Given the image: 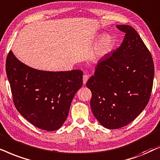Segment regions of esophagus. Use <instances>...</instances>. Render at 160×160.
Segmentation results:
<instances>
[{"instance_id": "34e87169", "label": "esophagus", "mask_w": 160, "mask_h": 160, "mask_svg": "<svg viewBox=\"0 0 160 160\" xmlns=\"http://www.w3.org/2000/svg\"><path fill=\"white\" fill-rule=\"evenodd\" d=\"M82 79H83V84L85 85L87 82V81H88V76L87 75V74H84L83 75V78H82Z\"/></svg>"}]
</instances>
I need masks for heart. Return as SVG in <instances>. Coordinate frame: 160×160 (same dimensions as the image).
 I'll return each mask as SVG.
<instances>
[{
	"label": "heart",
	"mask_w": 160,
	"mask_h": 160,
	"mask_svg": "<svg viewBox=\"0 0 160 160\" xmlns=\"http://www.w3.org/2000/svg\"><path fill=\"white\" fill-rule=\"evenodd\" d=\"M112 38L110 35H105L102 37L96 53L97 58H101L107 54L112 45Z\"/></svg>",
	"instance_id": "heart-1"
}]
</instances>
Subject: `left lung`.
<instances>
[{"label": "left lung", "instance_id": "left-lung-1", "mask_svg": "<svg viewBox=\"0 0 160 160\" xmlns=\"http://www.w3.org/2000/svg\"><path fill=\"white\" fill-rule=\"evenodd\" d=\"M121 46L99 61L86 86L91 91V108L104 127L118 129L131 123L149 101L154 65L148 49L129 25Z\"/></svg>", "mask_w": 160, "mask_h": 160}]
</instances>
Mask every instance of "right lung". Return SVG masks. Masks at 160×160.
I'll list each match as a JSON object with an SVG mask.
<instances>
[{
	"label": "right lung",
	"mask_w": 160,
	"mask_h": 160,
	"mask_svg": "<svg viewBox=\"0 0 160 160\" xmlns=\"http://www.w3.org/2000/svg\"><path fill=\"white\" fill-rule=\"evenodd\" d=\"M6 75L18 112L30 123L46 131L60 128L70 105L82 86V72H47L28 67L9 51Z\"/></svg>",
	"instance_id": "add662e5"
}]
</instances>
